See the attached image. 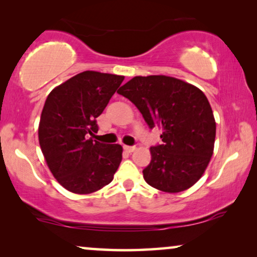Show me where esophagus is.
<instances>
[{
  "label": "esophagus",
  "mask_w": 257,
  "mask_h": 257,
  "mask_svg": "<svg viewBox=\"0 0 257 257\" xmlns=\"http://www.w3.org/2000/svg\"><path fill=\"white\" fill-rule=\"evenodd\" d=\"M124 150L126 151V152L131 153V152H133V151L136 150V146H128V145H124Z\"/></svg>",
  "instance_id": "1"
}]
</instances>
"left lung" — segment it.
I'll use <instances>...</instances> for the list:
<instances>
[{
    "label": "left lung",
    "mask_w": 257,
    "mask_h": 257,
    "mask_svg": "<svg viewBox=\"0 0 257 257\" xmlns=\"http://www.w3.org/2000/svg\"><path fill=\"white\" fill-rule=\"evenodd\" d=\"M118 93L136 105L150 128L163 131V144L150 149L145 181L167 193L192 187L208 166L215 142V119L205 93L167 76H137Z\"/></svg>",
    "instance_id": "obj_1"
}]
</instances>
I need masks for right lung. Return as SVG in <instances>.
<instances>
[{
  "label": "right lung",
  "instance_id": "right-lung-1",
  "mask_svg": "<svg viewBox=\"0 0 257 257\" xmlns=\"http://www.w3.org/2000/svg\"><path fill=\"white\" fill-rule=\"evenodd\" d=\"M124 76L84 71L49 93L38 140L51 173L68 191L90 194L113 180L122 147L87 140Z\"/></svg>",
  "mask_w": 257,
  "mask_h": 257
}]
</instances>
